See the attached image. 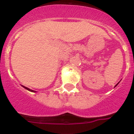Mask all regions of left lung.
Masks as SVG:
<instances>
[{"mask_svg":"<svg viewBox=\"0 0 134 134\" xmlns=\"http://www.w3.org/2000/svg\"><path fill=\"white\" fill-rule=\"evenodd\" d=\"M118 84H119V82H118V84H117V85H115V86H117V85H118Z\"/></svg>","mask_w":134,"mask_h":134,"instance_id":"left-lung-1","label":"left lung"}]
</instances>
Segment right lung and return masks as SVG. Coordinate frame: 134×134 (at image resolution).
Segmentation results:
<instances>
[{
    "label": "right lung",
    "mask_w": 134,
    "mask_h": 134,
    "mask_svg": "<svg viewBox=\"0 0 134 134\" xmlns=\"http://www.w3.org/2000/svg\"><path fill=\"white\" fill-rule=\"evenodd\" d=\"M23 87H24V88H25V89L28 90V91H31V92H35V91H33V90H31V89H29V88H27V87H25V86H23Z\"/></svg>",
    "instance_id": "right-lung-1"
}]
</instances>
